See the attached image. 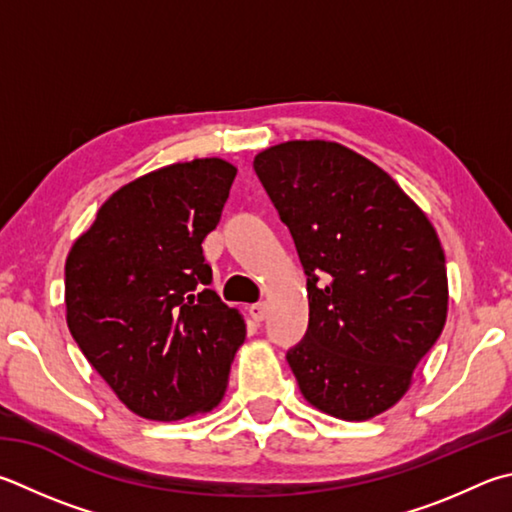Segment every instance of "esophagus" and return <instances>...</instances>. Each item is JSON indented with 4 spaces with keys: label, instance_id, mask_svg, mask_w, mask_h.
<instances>
[{
    "label": "esophagus",
    "instance_id": "34e87169",
    "mask_svg": "<svg viewBox=\"0 0 512 512\" xmlns=\"http://www.w3.org/2000/svg\"><path fill=\"white\" fill-rule=\"evenodd\" d=\"M248 313H250V318H253L255 322H262V320L266 318V304H264V302L250 304V306H248Z\"/></svg>",
    "mask_w": 512,
    "mask_h": 512
}]
</instances>
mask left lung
Wrapping results in <instances>:
<instances>
[{
  "mask_svg": "<svg viewBox=\"0 0 512 512\" xmlns=\"http://www.w3.org/2000/svg\"><path fill=\"white\" fill-rule=\"evenodd\" d=\"M253 167L306 275L309 329L286 351L304 398L345 421L385 412L448 313L432 224L392 176L338 143H282Z\"/></svg>",
  "mask_w": 512,
  "mask_h": 512,
  "instance_id": "left-lung-1",
  "label": "left lung"
}]
</instances>
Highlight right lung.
<instances>
[{"label":"right lung","instance_id":"right-lung-1","mask_svg":"<svg viewBox=\"0 0 512 512\" xmlns=\"http://www.w3.org/2000/svg\"><path fill=\"white\" fill-rule=\"evenodd\" d=\"M237 170L221 159L167 165L111 194L64 266L73 340L129 410L179 421L212 410L246 338L212 291L203 239Z\"/></svg>","mask_w":512,"mask_h":512}]
</instances>
